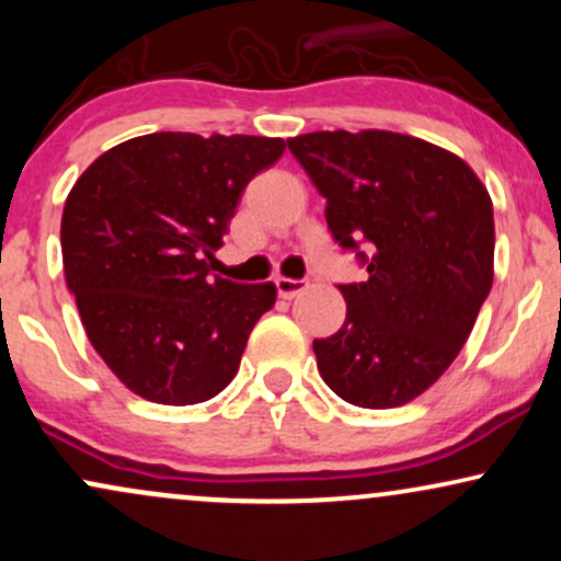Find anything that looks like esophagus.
<instances>
[{"label":"esophagus","mask_w":561,"mask_h":561,"mask_svg":"<svg viewBox=\"0 0 561 561\" xmlns=\"http://www.w3.org/2000/svg\"><path fill=\"white\" fill-rule=\"evenodd\" d=\"M274 285H276V293H279L282 298H287V300H293L295 295H298V293H302V289H306V282H300V279H289V276H276Z\"/></svg>","instance_id":"esophagus-1"}]
</instances>
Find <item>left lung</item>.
Masks as SVG:
<instances>
[{"instance_id": "1", "label": "left lung", "mask_w": 561, "mask_h": 561, "mask_svg": "<svg viewBox=\"0 0 561 561\" xmlns=\"http://www.w3.org/2000/svg\"><path fill=\"white\" fill-rule=\"evenodd\" d=\"M287 147L327 199L334 242L369 274L340 285L345 324L313 340L319 375L362 409L414 401L459 356L491 293V195L459 156L405 134L340 128Z\"/></svg>"}]
</instances>
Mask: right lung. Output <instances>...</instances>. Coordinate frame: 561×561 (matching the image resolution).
Returning <instances> with one entry per match:
<instances>
[{
  "mask_svg": "<svg viewBox=\"0 0 561 561\" xmlns=\"http://www.w3.org/2000/svg\"><path fill=\"white\" fill-rule=\"evenodd\" d=\"M285 139L158 131L102 152L60 224L62 266L102 362L145 401L192 405L234 379L272 282L210 274L244 186Z\"/></svg>",
  "mask_w": 561,
  "mask_h": 561,
  "instance_id": "add662e5",
  "label": "right lung"
}]
</instances>
